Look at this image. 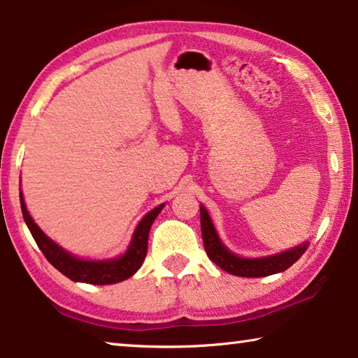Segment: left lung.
<instances>
[{
	"label": "left lung",
	"instance_id": "left-lung-1",
	"mask_svg": "<svg viewBox=\"0 0 358 358\" xmlns=\"http://www.w3.org/2000/svg\"><path fill=\"white\" fill-rule=\"evenodd\" d=\"M201 227L205 251H207V256L211 262H215L220 268L235 276L260 278L280 273V271L287 270L290 265H294L308 248L306 243H303L290 251L276 254V256L262 259H243L235 256L221 243L220 237L216 235L213 222H211L207 210L203 207H201Z\"/></svg>",
	"mask_w": 358,
	"mask_h": 358
}]
</instances>
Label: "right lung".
Returning <instances> with one entry per match:
<instances>
[{"label":"right lung","instance_id":"obj_1","mask_svg":"<svg viewBox=\"0 0 358 358\" xmlns=\"http://www.w3.org/2000/svg\"><path fill=\"white\" fill-rule=\"evenodd\" d=\"M20 203L22 213L23 217H25L29 232H31L34 241L38 243L39 250L44 254L48 262L72 281L98 284V286L128 280L129 276L134 275L136 271L141 268L145 256H147L148 234L151 224L156 220V216L161 213V210L164 208V205H159V207L151 210L150 213L138 222L134 237H132V241L129 245V250L126 251L123 257L115 260H101V262H87V260L72 257L69 252H66L63 250V248H59L57 243H53L50 238H47V235L36 226L33 217L29 216L25 207V202H23V197H20Z\"/></svg>","mask_w":358,"mask_h":358}]
</instances>
